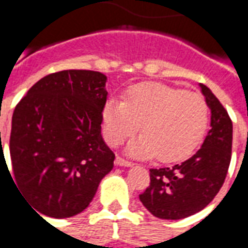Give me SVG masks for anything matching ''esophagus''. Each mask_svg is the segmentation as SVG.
I'll return each mask as SVG.
<instances>
[{
  "instance_id": "obj_1",
  "label": "esophagus",
  "mask_w": 248,
  "mask_h": 248,
  "mask_svg": "<svg viewBox=\"0 0 248 248\" xmlns=\"http://www.w3.org/2000/svg\"><path fill=\"white\" fill-rule=\"evenodd\" d=\"M115 165H117V166L129 167V166H133V162L127 161V159H124V158H122V156H117V158H115Z\"/></svg>"
}]
</instances>
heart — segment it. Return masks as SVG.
<instances>
[{
    "instance_id": "b5f03b06",
    "label": "heart",
    "mask_w": 248,
    "mask_h": 248,
    "mask_svg": "<svg viewBox=\"0 0 248 248\" xmlns=\"http://www.w3.org/2000/svg\"><path fill=\"white\" fill-rule=\"evenodd\" d=\"M208 118L210 108L201 94L159 82H143L130 87L124 102H106L103 135L110 145L118 146L140 124L143 134L130 143V154L175 162L191 155L199 146Z\"/></svg>"
}]
</instances>
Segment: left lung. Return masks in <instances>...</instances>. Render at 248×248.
I'll return each mask as SVG.
<instances>
[{
  "label": "left lung",
  "mask_w": 248,
  "mask_h": 248,
  "mask_svg": "<svg viewBox=\"0 0 248 248\" xmlns=\"http://www.w3.org/2000/svg\"><path fill=\"white\" fill-rule=\"evenodd\" d=\"M201 90L211 110V129L202 147L179 165L150 169V186L140 195L154 217L183 219L201 211L223 186L232 147V122L207 86Z\"/></svg>",
  "instance_id": "1"
}]
</instances>
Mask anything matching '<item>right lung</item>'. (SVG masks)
<instances>
[{
    "instance_id": "add662e5",
    "label": "right lung",
    "mask_w": 248,
    "mask_h": 248,
    "mask_svg": "<svg viewBox=\"0 0 248 248\" xmlns=\"http://www.w3.org/2000/svg\"><path fill=\"white\" fill-rule=\"evenodd\" d=\"M106 79L93 70L53 73L30 87L14 108L12 179L40 217L82 213L113 169L115 155L101 135Z\"/></svg>"
}]
</instances>
